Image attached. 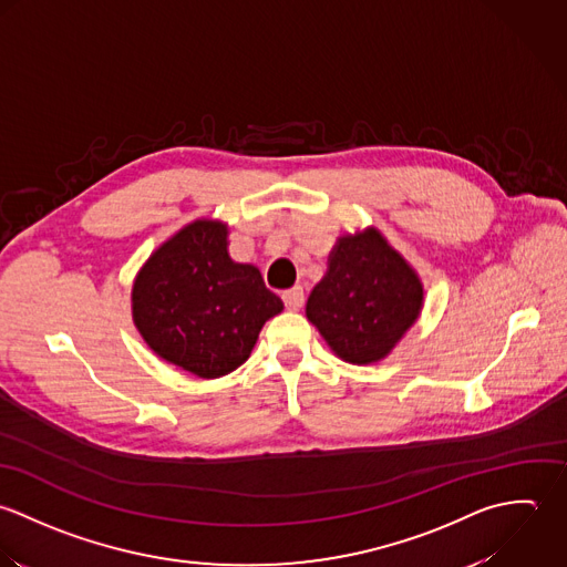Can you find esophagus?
Segmentation results:
<instances>
[{
  "instance_id": "1",
  "label": "esophagus",
  "mask_w": 567,
  "mask_h": 567,
  "mask_svg": "<svg viewBox=\"0 0 567 567\" xmlns=\"http://www.w3.org/2000/svg\"><path fill=\"white\" fill-rule=\"evenodd\" d=\"M282 302H285V307H287L289 311H300L302 305H305V291H302V287H293V289L285 291V293H282Z\"/></svg>"
}]
</instances>
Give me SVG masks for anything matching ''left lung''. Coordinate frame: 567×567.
Returning <instances> with one entry per match:
<instances>
[{
    "mask_svg": "<svg viewBox=\"0 0 567 567\" xmlns=\"http://www.w3.org/2000/svg\"><path fill=\"white\" fill-rule=\"evenodd\" d=\"M423 285L388 240L368 229L341 236L327 276L307 302V318L350 363L383 359L416 322Z\"/></svg>",
    "mask_w": 567,
    "mask_h": 567,
    "instance_id": "left-lung-1",
    "label": "left lung"
}]
</instances>
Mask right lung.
I'll return each mask as SVG.
<instances>
[{
  "instance_id": "add662e5",
  "label": "right lung",
  "mask_w": 567,
  "mask_h": 567,
  "mask_svg": "<svg viewBox=\"0 0 567 567\" xmlns=\"http://www.w3.org/2000/svg\"><path fill=\"white\" fill-rule=\"evenodd\" d=\"M131 300L146 343L202 379L245 363L262 324L282 311L260 271L227 256V227L208 219L184 227L153 251Z\"/></svg>"
}]
</instances>
